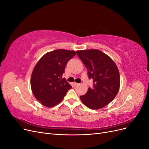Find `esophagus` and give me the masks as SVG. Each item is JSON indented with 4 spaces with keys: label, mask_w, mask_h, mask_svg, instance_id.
I'll return each instance as SVG.
<instances>
[{
    "label": "esophagus",
    "mask_w": 149,
    "mask_h": 149,
    "mask_svg": "<svg viewBox=\"0 0 149 149\" xmlns=\"http://www.w3.org/2000/svg\"><path fill=\"white\" fill-rule=\"evenodd\" d=\"M79 84V83H73V85H74V86H78Z\"/></svg>",
    "instance_id": "34e87169"
}]
</instances>
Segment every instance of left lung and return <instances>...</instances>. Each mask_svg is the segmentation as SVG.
<instances>
[{
    "mask_svg": "<svg viewBox=\"0 0 149 149\" xmlns=\"http://www.w3.org/2000/svg\"><path fill=\"white\" fill-rule=\"evenodd\" d=\"M88 70V77L93 80L81 101L89 109H99L114 100L120 87L119 70L111 58L99 49L76 52Z\"/></svg>",
    "mask_w": 149,
    "mask_h": 149,
    "instance_id": "8db88e82",
    "label": "left lung"
}]
</instances>
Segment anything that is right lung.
<instances>
[{
	"mask_svg": "<svg viewBox=\"0 0 149 149\" xmlns=\"http://www.w3.org/2000/svg\"><path fill=\"white\" fill-rule=\"evenodd\" d=\"M74 51L59 49L48 52L38 61L31 76V91L42 105L51 107L60 103L71 86L62 78L68 61Z\"/></svg>",
	"mask_w": 149,
	"mask_h": 149,
	"instance_id": "obj_1",
	"label": "right lung"
}]
</instances>
